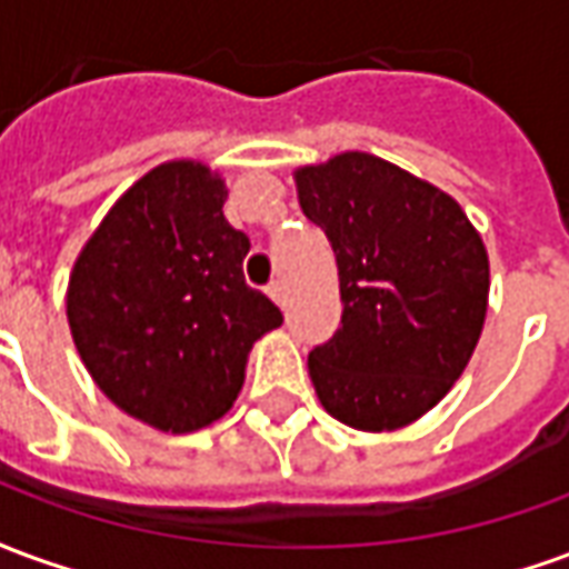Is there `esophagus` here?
Returning <instances> with one entry per match:
<instances>
[{
	"instance_id": "obj_1",
	"label": "esophagus",
	"mask_w": 569,
	"mask_h": 569,
	"mask_svg": "<svg viewBox=\"0 0 569 569\" xmlns=\"http://www.w3.org/2000/svg\"><path fill=\"white\" fill-rule=\"evenodd\" d=\"M268 296H271L273 301H277V305H280V308H286V286L280 283V280H277V283L268 286Z\"/></svg>"
}]
</instances>
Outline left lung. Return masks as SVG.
<instances>
[{
  "label": "left lung",
  "instance_id": "8db88e82",
  "mask_svg": "<svg viewBox=\"0 0 569 569\" xmlns=\"http://www.w3.org/2000/svg\"><path fill=\"white\" fill-rule=\"evenodd\" d=\"M298 203L338 261L341 329L310 350L322 408L396 432L448 396L488 317L490 261L463 207L369 151L296 167Z\"/></svg>",
  "mask_w": 569,
  "mask_h": 569
}]
</instances>
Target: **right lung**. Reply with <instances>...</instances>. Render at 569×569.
I'll return each instance as SVG.
<instances>
[{"instance_id":"1","label":"right lung","mask_w":569,"mask_h":569,"mask_svg":"<svg viewBox=\"0 0 569 569\" xmlns=\"http://www.w3.org/2000/svg\"><path fill=\"white\" fill-rule=\"evenodd\" d=\"M224 198L210 163H158L109 207L69 271V332L93 383L173 436L231 411L249 350L283 322L243 280L249 240L224 219Z\"/></svg>"}]
</instances>
